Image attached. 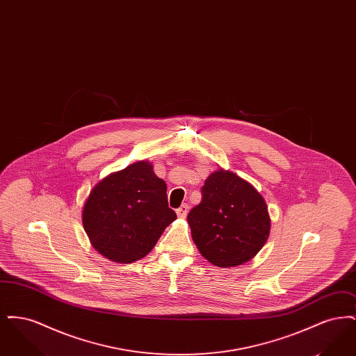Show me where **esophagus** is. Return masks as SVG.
Wrapping results in <instances>:
<instances>
[{"label":"esophagus","instance_id":"esophagus-1","mask_svg":"<svg viewBox=\"0 0 356 356\" xmlns=\"http://www.w3.org/2000/svg\"><path fill=\"white\" fill-rule=\"evenodd\" d=\"M176 213H177V216H179L180 219H184L186 216V213H188V205L183 204L180 208L176 209Z\"/></svg>","mask_w":356,"mask_h":356}]
</instances>
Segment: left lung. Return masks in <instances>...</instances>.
<instances>
[{
  "label": "left lung",
  "instance_id": "1",
  "mask_svg": "<svg viewBox=\"0 0 356 356\" xmlns=\"http://www.w3.org/2000/svg\"><path fill=\"white\" fill-rule=\"evenodd\" d=\"M203 200L188 213L193 243L221 268L243 266L267 243L271 219L264 197L231 170L212 172L202 188Z\"/></svg>",
  "mask_w": 356,
  "mask_h": 356
}]
</instances>
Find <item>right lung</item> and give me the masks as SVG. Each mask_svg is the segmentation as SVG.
I'll list each match as a JSON object with an SVG mask.
<instances>
[{
  "mask_svg": "<svg viewBox=\"0 0 356 356\" xmlns=\"http://www.w3.org/2000/svg\"><path fill=\"white\" fill-rule=\"evenodd\" d=\"M81 216L92 247L121 264L149 254L176 220L165 181L156 176L152 163L144 160L102 179L90 189Z\"/></svg>",
  "mask_w": 356,
  "mask_h": 356,
  "instance_id": "1",
  "label": "right lung"
}]
</instances>
